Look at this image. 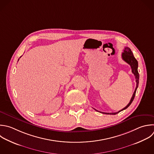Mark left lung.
Wrapping results in <instances>:
<instances>
[{
    "label": "left lung",
    "mask_w": 154,
    "mask_h": 154,
    "mask_svg": "<svg viewBox=\"0 0 154 154\" xmlns=\"http://www.w3.org/2000/svg\"><path fill=\"white\" fill-rule=\"evenodd\" d=\"M122 59L126 62L128 64L130 65L131 67V70H132V73L135 76V81H136V87H135V91L132 94V96L130 100V102H129V103L125 107L123 108L122 109L119 111L118 112H100V111H99L97 110H96V109H94L96 111H98V112H102L103 114H112V115H115L119 112H120V111L126 109L131 104V103L132 102L134 99V97L135 96V93H136V91H137V89L138 88V82H139V73L138 72V61H137V60L135 58V57H134L133 55V54L131 50V49L129 48H128V47H125V49L123 50V52L122 53Z\"/></svg>",
    "instance_id": "obj_1"
}]
</instances>
